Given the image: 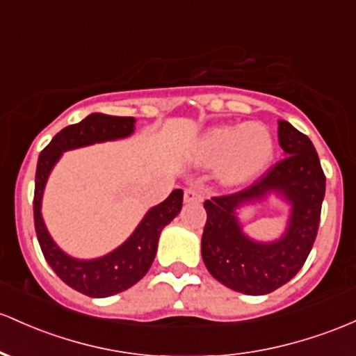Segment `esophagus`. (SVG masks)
Wrapping results in <instances>:
<instances>
[{"label": "esophagus", "mask_w": 356, "mask_h": 356, "mask_svg": "<svg viewBox=\"0 0 356 356\" xmlns=\"http://www.w3.org/2000/svg\"><path fill=\"white\" fill-rule=\"evenodd\" d=\"M202 199H204V194H202V191L196 189V187H189V189H186L184 202H193V204H199V202H202Z\"/></svg>", "instance_id": "esophagus-1"}]
</instances>
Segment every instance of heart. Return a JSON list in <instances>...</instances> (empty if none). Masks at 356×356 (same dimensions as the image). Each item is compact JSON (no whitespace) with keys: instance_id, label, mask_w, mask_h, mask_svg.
<instances>
[{"instance_id":"1","label":"heart","mask_w":356,"mask_h":356,"mask_svg":"<svg viewBox=\"0 0 356 356\" xmlns=\"http://www.w3.org/2000/svg\"><path fill=\"white\" fill-rule=\"evenodd\" d=\"M273 136L261 123L222 124L202 134L194 145V157L202 165H214L222 186L250 181L273 155Z\"/></svg>"}]
</instances>
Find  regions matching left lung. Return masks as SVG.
Instances as JSON below:
<instances>
[{
	"label": "left lung",
	"mask_w": 356,
	"mask_h": 356,
	"mask_svg": "<svg viewBox=\"0 0 356 356\" xmlns=\"http://www.w3.org/2000/svg\"><path fill=\"white\" fill-rule=\"evenodd\" d=\"M279 143L286 159L252 186L211 197L201 240L206 268L222 286L247 296L270 294L302 268L318 235L326 177L314 145L287 121H279ZM272 193L289 206L286 229L275 241L260 242L244 233L239 211Z\"/></svg>",
	"instance_id": "obj_1"
}]
</instances>
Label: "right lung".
<instances>
[{
  "instance_id": "right-lung-1",
  "label": "right lung",
  "mask_w": 356,
  "mask_h": 356,
  "mask_svg": "<svg viewBox=\"0 0 356 356\" xmlns=\"http://www.w3.org/2000/svg\"><path fill=\"white\" fill-rule=\"evenodd\" d=\"M135 121L131 116L91 113L79 123L70 124L58 131L38 157L33 199L35 232H37L38 243L52 270L69 287L89 298H109L127 291L145 277L148 268L154 264L160 233L181 213L184 193L182 189H174L165 201L148 209L134 233L106 255L97 259H76L58 247L47 229L42 216L44 191L50 172L54 170L64 152L127 138L134 135Z\"/></svg>"
}]
</instances>
